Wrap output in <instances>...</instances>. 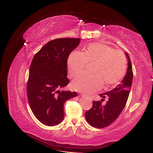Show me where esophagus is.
<instances>
[{"instance_id": "obj_1", "label": "esophagus", "mask_w": 153, "mask_h": 153, "mask_svg": "<svg viewBox=\"0 0 153 153\" xmlns=\"http://www.w3.org/2000/svg\"><path fill=\"white\" fill-rule=\"evenodd\" d=\"M81 95H82V97H87V96L85 95H83V94H81Z\"/></svg>"}]
</instances>
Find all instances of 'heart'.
Segmentation results:
<instances>
[{"mask_svg":"<svg viewBox=\"0 0 153 153\" xmlns=\"http://www.w3.org/2000/svg\"><path fill=\"white\" fill-rule=\"evenodd\" d=\"M68 68L71 77L82 73L87 64H92L91 73L75 78L73 89L86 95H90L105 87L118 82L124 76L127 60L122 51L114 50L101 43L88 45L82 53L74 51L68 58Z\"/></svg>","mask_w":153,"mask_h":153,"instance_id":"b5f03b06","label":"heart"}]
</instances>
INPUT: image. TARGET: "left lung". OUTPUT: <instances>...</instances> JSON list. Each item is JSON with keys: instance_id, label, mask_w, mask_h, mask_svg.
I'll list each match as a JSON object with an SVG mask.
<instances>
[{"instance_id": "obj_1", "label": "left lung", "mask_w": 153, "mask_h": 153, "mask_svg": "<svg viewBox=\"0 0 153 153\" xmlns=\"http://www.w3.org/2000/svg\"><path fill=\"white\" fill-rule=\"evenodd\" d=\"M125 54L128 60V69L121 83L110 91L100 94L102 99L100 101H93L92 108L85 114L87 122L95 128H103L111 124L126 106L131 87L133 70L130 58L128 54ZM106 97L108 98V101L103 105L101 102Z\"/></svg>"}]
</instances>
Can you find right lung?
I'll return each mask as SVG.
<instances>
[{
	"label": "right lung",
	"mask_w": 153,
	"mask_h": 153,
	"mask_svg": "<svg viewBox=\"0 0 153 153\" xmlns=\"http://www.w3.org/2000/svg\"><path fill=\"white\" fill-rule=\"evenodd\" d=\"M79 38L52 40L35 54L27 83V95L34 116L43 124L58 125L64 118V105L76 92L60 91L69 83L67 61L79 44Z\"/></svg>",
	"instance_id": "add662e5"
}]
</instances>
